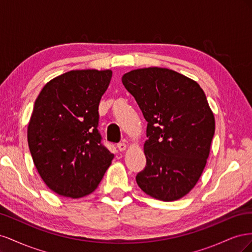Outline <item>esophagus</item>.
Masks as SVG:
<instances>
[{
  "instance_id": "1",
  "label": "esophagus",
  "mask_w": 252,
  "mask_h": 252,
  "mask_svg": "<svg viewBox=\"0 0 252 252\" xmlns=\"http://www.w3.org/2000/svg\"><path fill=\"white\" fill-rule=\"evenodd\" d=\"M118 148H119L120 151H124V150H126V148H127V145H126L124 142L119 143V144H118Z\"/></svg>"
}]
</instances>
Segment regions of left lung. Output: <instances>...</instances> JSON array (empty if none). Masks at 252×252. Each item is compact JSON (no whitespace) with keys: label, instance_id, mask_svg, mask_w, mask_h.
Instances as JSON below:
<instances>
[{"label":"left lung","instance_id":"1","mask_svg":"<svg viewBox=\"0 0 252 252\" xmlns=\"http://www.w3.org/2000/svg\"><path fill=\"white\" fill-rule=\"evenodd\" d=\"M122 83L148 123L146 166L136 183L157 200H179L202 175L216 130L205 93L195 81L159 67L129 71Z\"/></svg>","mask_w":252,"mask_h":252}]
</instances>
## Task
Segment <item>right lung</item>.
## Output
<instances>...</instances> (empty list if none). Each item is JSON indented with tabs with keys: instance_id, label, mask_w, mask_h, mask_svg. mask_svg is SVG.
I'll return each mask as SVG.
<instances>
[{
	"instance_id": "add662e5",
	"label": "right lung",
	"mask_w": 252,
	"mask_h": 252,
	"mask_svg": "<svg viewBox=\"0 0 252 252\" xmlns=\"http://www.w3.org/2000/svg\"><path fill=\"white\" fill-rule=\"evenodd\" d=\"M112 71L71 70L49 81L34 102L27 140L36 170L59 195L90 194L108 169L113 154L97 130L98 104Z\"/></svg>"
}]
</instances>
